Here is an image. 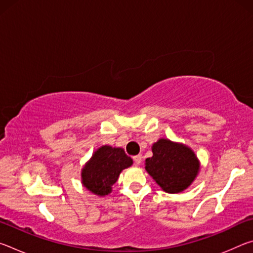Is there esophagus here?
Segmentation results:
<instances>
[{"label": "esophagus", "instance_id": "esophagus-1", "mask_svg": "<svg viewBox=\"0 0 253 253\" xmlns=\"http://www.w3.org/2000/svg\"><path fill=\"white\" fill-rule=\"evenodd\" d=\"M142 160H143V156L142 155L134 156V162H135L136 165H140V163H142Z\"/></svg>", "mask_w": 253, "mask_h": 253}]
</instances>
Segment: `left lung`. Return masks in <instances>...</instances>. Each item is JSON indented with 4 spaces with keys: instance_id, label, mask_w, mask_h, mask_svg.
Here are the masks:
<instances>
[{
    "instance_id": "1",
    "label": "left lung",
    "mask_w": 253,
    "mask_h": 253,
    "mask_svg": "<svg viewBox=\"0 0 253 253\" xmlns=\"http://www.w3.org/2000/svg\"><path fill=\"white\" fill-rule=\"evenodd\" d=\"M152 152L153 156L145 161V169L166 193H181L198 176L200 161L185 144L160 138Z\"/></svg>"
}]
</instances>
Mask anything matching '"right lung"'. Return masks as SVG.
I'll list each match as a JSON object with an SVG mask.
<instances>
[{"label":"right lung","instance_id":"right-lung-1","mask_svg":"<svg viewBox=\"0 0 253 253\" xmlns=\"http://www.w3.org/2000/svg\"><path fill=\"white\" fill-rule=\"evenodd\" d=\"M131 165L132 160L123 148L104 145L93 152L81 169V183L92 194L108 195L123 169Z\"/></svg>","mask_w":253,"mask_h":253}]
</instances>
